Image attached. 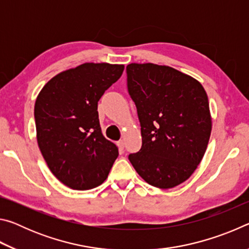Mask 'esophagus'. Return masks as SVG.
<instances>
[{"label": "esophagus", "instance_id": "obj_1", "mask_svg": "<svg viewBox=\"0 0 249 249\" xmlns=\"http://www.w3.org/2000/svg\"><path fill=\"white\" fill-rule=\"evenodd\" d=\"M117 144V147H119V149L120 150H123L124 149V146H125V142H124V141L123 140H121V141H119L116 142Z\"/></svg>", "mask_w": 249, "mask_h": 249}]
</instances>
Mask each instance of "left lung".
<instances>
[{"instance_id": "1", "label": "left lung", "mask_w": 249, "mask_h": 249, "mask_svg": "<svg viewBox=\"0 0 249 249\" xmlns=\"http://www.w3.org/2000/svg\"><path fill=\"white\" fill-rule=\"evenodd\" d=\"M126 73L142 133V148L129 161L147 183L174 188L195 172L208 147V95L199 81L171 67L130 64Z\"/></svg>"}]
</instances>
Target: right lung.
<instances>
[{
	"mask_svg": "<svg viewBox=\"0 0 249 249\" xmlns=\"http://www.w3.org/2000/svg\"><path fill=\"white\" fill-rule=\"evenodd\" d=\"M123 65L83 64L57 74L37 96V142L53 176L73 190L98 187L119 156L101 130L98 102Z\"/></svg>",
	"mask_w": 249,
	"mask_h": 249,
	"instance_id": "obj_1",
	"label": "right lung"
}]
</instances>
